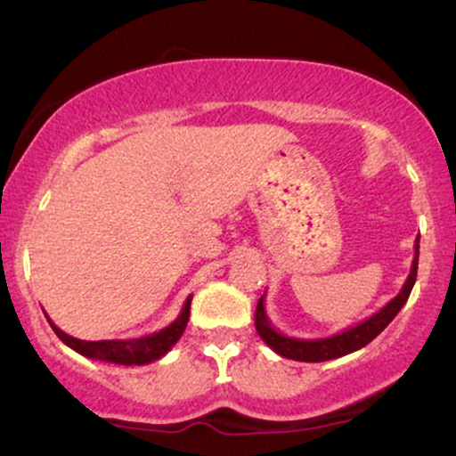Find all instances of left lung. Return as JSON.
<instances>
[{"mask_svg": "<svg viewBox=\"0 0 456 456\" xmlns=\"http://www.w3.org/2000/svg\"><path fill=\"white\" fill-rule=\"evenodd\" d=\"M418 242H420V235H418L416 244H413V261L405 285L401 287L399 294L392 297L388 305L379 308L375 315L366 317L364 322L355 323L352 328H345L343 332L332 334L328 338H294L279 332V330L272 326L264 305L265 297L261 296L257 308H255V328H257V334L264 338V343L270 349H274L282 358L297 360V362H323V360H334L341 358V355L358 352V349L369 345L381 330L388 326L407 302V297H410L418 272V253H420V244Z\"/></svg>", "mask_w": 456, "mask_h": 456, "instance_id": "left-lung-1", "label": "left lung"}]
</instances>
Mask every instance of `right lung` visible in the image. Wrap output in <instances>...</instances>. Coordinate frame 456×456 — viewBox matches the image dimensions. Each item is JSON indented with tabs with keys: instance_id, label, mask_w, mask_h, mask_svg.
Here are the masks:
<instances>
[{
	"instance_id": "add662e5",
	"label": "right lung",
	"mask_w": 456,
	"mask_h": 456,
	"mask_svg": "<svg viewBox=\"0 0 456 456\" xmlns=\"http://www.w3.org/2000/svg\"><path fill=\"white\" fill-rule=\"evenodd\" d=\"M191 300L192 296H188L184 306H182V313L175 317V322H171L167 328H162L154 334H148V337L128 338V341H81V338L70 337L64 330L57 328L46 313L45 317L46 322H49V326L53 328V332L60 337V341L66 343L70 349H75L77 354L86 355V358L124 366H143L154 362V360H160L162 355L180 341V337L186 330L188 315H191Z\"/></svg>"
}]
</instances>
